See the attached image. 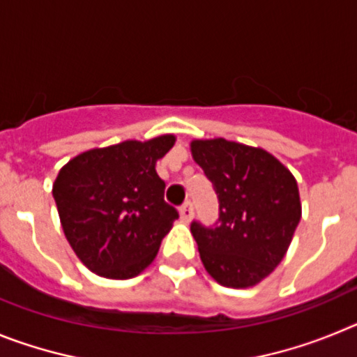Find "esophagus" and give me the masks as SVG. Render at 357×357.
<instances>
[{
  "label": "esophagus",
  "mask_w": 357,
  "mask_h": 357,
  "mask_svg": "<svg viewBox=\"0 0 357 357\" xmlns=\"http://www.w3.org/2000/svg\"><path fill=\"white\" fill-rule=\"evenodd\" d=\"M178 213H181L182 222L189 223V222H191V218H193V204H191V202H185L184 206L178 209Z\"/></svg>",
  "instance_id": "obj_1"
}]
</instances>
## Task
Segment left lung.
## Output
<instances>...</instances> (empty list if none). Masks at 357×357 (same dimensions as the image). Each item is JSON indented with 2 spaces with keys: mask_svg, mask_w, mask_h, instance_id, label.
Wrapping results in <instances>:
<instances>
[{
  "mask_svg": "<svg viewBox=\"0 0 357 357\" xmlns=\"http://www.w3.org/2000/svg\"><path fill=\"white\" fill-rule=\"evenodd\" d=\"M191 153L220 202L213 227L191 223L202 263L222 286H255L282 261L301 222L295 176L263 148L223 137L193 141Z\"/></svg>",
  "mask_w": 357,
  "mask_h": 357,
  "instance_id": "8db88e82",
  "label": "left lung"
}]
</instances>
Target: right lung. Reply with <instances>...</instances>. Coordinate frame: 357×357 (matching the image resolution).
<instances>
[{
  "label": "right lung",
  "instance_id": "1",
  "mask_svg": "<svg viewBox=\"0 0 357 357\" xmlns=\"http://www.w3.org/2000/svg\"><path fill=\"white\" fill-rule=\"evenodd\" d=\"M175 135L123 141L84 151L53 184L62 229L78 259L107 279L139 275L155 259L160 241L178 218L164 202L155 164Z\"/></svg>",
  "mask_w": 357,
  "mask_h": 357
}]
</instances>
